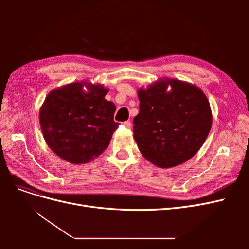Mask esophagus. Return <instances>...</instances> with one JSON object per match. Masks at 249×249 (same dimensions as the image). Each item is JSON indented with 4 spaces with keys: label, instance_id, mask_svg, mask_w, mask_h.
<instances>
[{
    "label": "esophagus",
    "instance_id": "1",
    "mask_svg": "<svg viewBox=\"0 0 249 249\" xmlns=\"http://www.w3.org/2000/svg\"><path fill=\"white\" fill-rule=\"evenodd\" d=\"M124 124L125 127H127V129H131V127H132V123L129 122V120H127V122H124Z\"/></svg>",
    "mask_w": 249,
    "mask_h": 249
}]
</instances>
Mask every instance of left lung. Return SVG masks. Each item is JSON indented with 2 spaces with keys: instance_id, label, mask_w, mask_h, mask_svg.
<instances>
[{
  "instance_id": "1",
  "label": "left lung",
  "mask_w": 249,
  "mask_h": 249,
  "mask_svg": "<svg viewBox=\"0 0 249 249\" xmlns=\"http://www.w3.org/2000/svg\"><path fill=\"white\" fill-rule=\"evenodd\" d=\"M138 97L139 113L134 118L133 132L143 157L161 168L191 159L212 125L206 94L189 83L166 78L140 88Z\"/></svg>"
}]
</instances>
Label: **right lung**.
<instances>
[{"label":"right lung","instance_id":"1","mask_svg":"<svg viewBox=\"0 0 249 249\" xmlns=\"http://www.w3.org/2000/svg\"><path fill=\"white\" fill-rule=\"evenodd\" d=\"M107 92L101 84L76 82L48 94L39 112L40 126L47 144L61 159L84 164L108 147L119 124L113 118L115 105L105 99Z\"/></svg>","mask_w":249,"mask_h":249}]
</instances>
